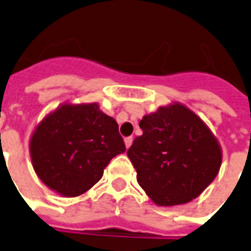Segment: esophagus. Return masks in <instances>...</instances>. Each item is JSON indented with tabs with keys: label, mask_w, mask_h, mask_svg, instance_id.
I'll use <instances>...</instances> for the list:
<instances>
[{
	"label": "esophagus",
	"mask_w": 251,
	"mask_h": 251,
	"mask_svg": "<svg viewBox=\"0 0 251 251\" xmlns=\"http://www.w3.org/2000/svg\"><path fill=\"white\" fill-rule=\"evenodd\" d=\"M133 145V137H126L125 138V146L126 149H129L130 146Z\"/></svg>",
	"instance_id": "34e87169"
}]
</instances>
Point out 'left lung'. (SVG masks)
Returning <instances> with one entry per match:
<instances>
[{
    "instance_id": "1",
    "label": "left lung",
    "mask_w": 251,
    "mask_h": 251,
    "mask_svg": "<svg viewBox=\"0 0 251 251\" xmlns=\"http://www.w3.org/2000/svg\"><path fill=\"white\" fill-rule=\"evenodd\" d=\"M143 134L127 156L137 179L159 206H176L197 198L218 176L222 149L201 118L175 102L160 106L139 122Z\"/></svg>"
}]
</instances>
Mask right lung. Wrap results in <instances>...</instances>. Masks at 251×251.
I'll use <instances>...</instances> for the list:
<instances>
[{"instance_id":"right-lung-1","label":"right lung","mask_w":251,"mask_h":251,"mask_svg":"<svg viewBox=\"0 0 251 251\" xmlns=\"http://www.w3.org/2000/svg\"><path fill=\"white\" fill-rule=\"evenodd\" d=\"M126 151L116 120L92 104H64L43 120L29 142L39 178L64 197L86 193Z\"/></svg>"}]
</instances>
